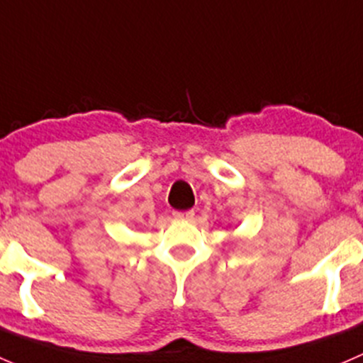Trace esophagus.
<instances>
[{"mask_svg": "<svg viewBox=\"0 0 363 363\" xmlns=\"http://www.w3.org/2000/svg\"><path fill=\"white\" fill-rule=\"evenodd\" d=\"M194 209H186V211H173V216L178 220H192L194 218Z\"/></svg>", "mask_w": 363, "mask_h": 363, "instance_id": "esophagus-1", "label": "esophagus"}]
</instances>
